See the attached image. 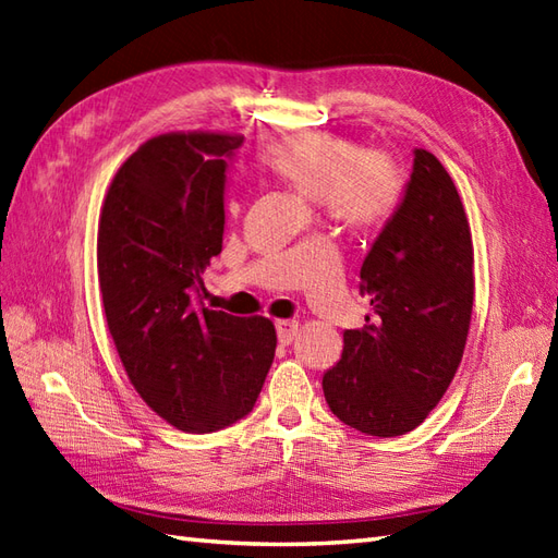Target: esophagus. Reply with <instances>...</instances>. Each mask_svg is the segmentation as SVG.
Segmentation results:
<instances>
[{"instance_id":"esophagus-1","label":"esophagus","mask_w":558,"mask_h":558,"mask_svg":"<svg viewBox=\"0 0 558 558\" xmlns=\"http://www.w3.org/2000/svg\"><path fill=\"white\" fill-rule=\"evenodd\" d=\"M276 330H278V341L280 344H292L294 337L299 335V323L296 320H278L276 323Z\"/></svg>"}]
</instances>
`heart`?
<instances>
[{
	"label": "heart",
	"instance_id": "b5f03b06",
	"mask_svg": "<svg viewBox=\"0 0 558 558\" xmlns=\"http://www.w3.org/2000/svg\"><path fill=\"white\" fill-rule=\"evenodd\" d=\"M259 160L270 177L347 228L384 223L403 195L401 169L391 157L365 150L347 136L318 132L284 136L264 146Z\"/></svg>",
	"mask_w": 558,
	"mask_h": 558
}]
</instances>
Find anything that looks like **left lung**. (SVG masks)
<instances>
[{
    "label": "left lung",
    "mask_w": 558,
    "mask_h": 558,
    "mask_svg": "<svg viewBox=\"0 0 558 558\" xmlns=\"http://www.w3.org/2000/svg\"><path fill=\"white\" fill-rule=\"evenodd\" d=\"M373 313L344 332L323 375L335 415L367 436H403L432 412L460 367L474 306V245L450 174L415 148L403 199L361 266Z\"/></svg>",
    "instance_id": "1"
}]
</instances>
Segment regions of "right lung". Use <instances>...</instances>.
I'll return each instance as SVG.
<instances>
[{
	"mask_svg": "<svg viewBox=\"0 0 558 558\" xmlns=\"http://www.w3.org/2000/svg\"><path fill=\"white\" fill-rule=\"evenodd\" d=\"M240 143L205 132L146 141L112 179L98 221V284L126 377L189 434L250 415L276 355L268 318L203 302V274L223 242L226 169Z\"/></svg>",
	"mask_w": 558,
	"mask_h": 558,
	"instance_id": "obj_1",
	"label": "right lung"
}]
</instances>
